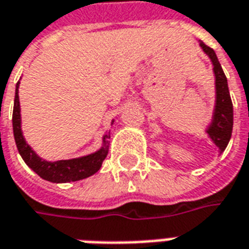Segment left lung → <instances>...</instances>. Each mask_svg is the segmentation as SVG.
<instances>
[{
  "label": "left lung",
  "mask_w": 249,
  "mask_h": 249,
  "mask_svg": "<svg viewBox=\"0 0 249 249\" xmlns=\"http://www.w3.org/2000/svg\"><path fill=\"white\" fill-rule=\"evenodd\" d=\"M200 46L204 53L211 58L213 65L214 73V88H216V101H214L213 116L211 120V124L207 128V133L213 141V144L219 148L220 153L224 151L228 142H230L231 135H232V126H233V107L231 101L230 89L228 82L225 77L223 68L220 65L217 56L212 48L207 46L200 41Z\"/></svg>",
  "instance_id": "1"
}]
</instances>
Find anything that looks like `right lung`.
Instances as JSON below:
<instances>
[{"label":"right lung","instance_id":"add662e5","mask_svg":"<svg viewBox=\"0 0 249 249\" xmlns=\"http://www.w3.org/2000/svg\"><path fill=\"white\" fill-rule=\"evenodd\" d=\"M18 88L19 81L16 85V96H14V108H13V133L16 145L18 149L22 160L26 165L33 169L41 178L48 180L51 183H71L78 181L82 178H87L97 172L101 168V164L108 155L109 139L110 132L104 135L103 146L94 153L87 156L71 159V160H58V161H46L41 159L36 153L24 139L22 130H21V109H19L18 100ZM113 124V121H112Z\"/></svg>","mask_w":249,"mask_h":249}]
</instances>
